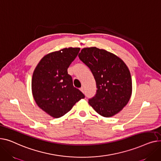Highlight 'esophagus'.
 <instances>
[{
    "instance_id": "34e87169",
    "label": "esophagus",
    "mask_w": 161,
    "mask_h": 161,
    "mask_svg": "<svg viewBox=\"0 0 161 161\" xmlns=\"http://www.w3.org/2000/svg\"><path fill=\"white\" fill-rule=\"evenodd\" d=\"M80 90L82 93H84V88H83V87H81V88H80Z\"/></svg>"
}]
</instances>
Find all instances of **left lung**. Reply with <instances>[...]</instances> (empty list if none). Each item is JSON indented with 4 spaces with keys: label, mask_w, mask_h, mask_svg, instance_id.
Instances as JSON below:
<instances>
[{
    "label": "left lung",
    "mask_w": 161,
    "mask_h": 161,
    "mask_svg": "<svg viewBox=\"0 0 161 161\" xmlns=\"http://www.w3.org/2000/svg\"><path fill=\"white\" fill-rule=\"evenodd\" d=\"M79 59L90 69L97 91L88 103L99 114L109 118L118 114L129 102L132 79L126 64L114 54L97 47L84 48Z\"/></svg>",
    "instance_id": "1"
}]
</instances>
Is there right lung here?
<instances>
[{
  "instance_id": "right-lung-1",
  "label": "right lung",
  "mask_w": 161,
  "mask_h": 161,
  "mask_svg": "<svg viewBox=\"0 0 161 161\" xmlns=\"http://www.w3.org/2000/svg\"><path fill=\"white\" fill-rule=\"evenodd\" d=\"M80 48H64L43 56L33 73V97L41 109L58 118L68 112L75 104L84 98L73 85L68 68L75 59Z\"/></svg>"
}]
</instances>
